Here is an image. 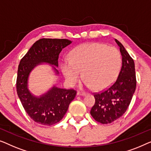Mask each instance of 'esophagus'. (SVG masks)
<instances>
[{"mask_svg": "<svg viewBox=\"0 0 151 151\" xmlns=\"http://www.w3.org/2000/svg\"><path fill=\"white\" fill-rule=\"evenodd\" d=\"M76 95H77V96H86V93H83V92H77L76 93Z\"/></svg>", "mask_w": 151, "mask_h": 151, "instance_id": "1", "label": "esophagus"}]
</instances>
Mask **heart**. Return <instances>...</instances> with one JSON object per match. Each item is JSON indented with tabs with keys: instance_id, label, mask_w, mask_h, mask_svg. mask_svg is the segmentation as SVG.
Returning <instances> with one entry per match:
<instances>
[{
	"instance_id": "1",
	"label": "heart",
	"mask_w": 151,
	"mask_h": 151,
	"mask_svg": "<svg viewBox=\"0 0 151 151\" xmlns=\"http://www.w3.org/2000/svg\"><path fill=\"white\" fill-rule=\"evenodd\" d=\"M122 64L116 48L101 43H85L72 50L70 58H63L60 68L69 86H74L83 76L82 86L101 91L114 82Z\"/></svg>"
}]
</instances>
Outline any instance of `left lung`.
Instances as JSON below:
<instances>
[{"label":"left lung","mask_w":151,"mask_h":151,"mask_svg":"<svg viewBox=\"0 0 151 151\" xmlns=\"http://www.w3.org/2000/svg\"><path fill=\"white\" fill-rule=\"evenodd\" d=\"M122 55V67L116 82L104 92L94 95L95 104L90 114L102 124H109L127 111L136 88L134 61L124 46L115 39Z\"/></svg>","instance_id":"8db88e82"}]
</instances>
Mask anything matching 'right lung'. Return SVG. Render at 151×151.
I'll return each instance as SVG.
<instances>
[{
    "mask_svg": "<svg viewBox=\"0 0 151 151\" xmlns=\"http://www.w3.org/2000/svg\"><path fill=\"white\" fill-rule=\"evenodd\" d=\"M71 43L70 40L65 39L42 38L33 44L20 60L16 81L17 94L27 114L38 124L50 126L59 122L76 92L53 85L47 92L36 96L29 89V76L35 67L44 63L51 65L54 75L59 76L57 69L59 55Z\"/></svg>",
    "mask_w": 151,
    "mask_h": 151,
    "instance_id": "1",
    "label": "right lung"
}]
</instances>
